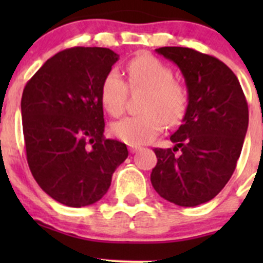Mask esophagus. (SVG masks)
<instances>
[{"label": "esophagus", "mask_w": 263, "mask_h": 263, "mask_svg": "<svg viewBox=\"0 0 263 263\" xmlns=\"http://www.w3.org/2000/svg\"><path fill=\"white\" fill-rule=\"evenodd\" d=\"M140 148H141V147H140V146H137V145H129V146H128V150H129V153H132V154H134V153H136V151H139Z\"/></svg>", "instance_id": "esophagus-1"}]
</instances>
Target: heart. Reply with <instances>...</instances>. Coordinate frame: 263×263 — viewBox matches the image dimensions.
Here are the masks:
<instances>
[{
	"instance_id": "1",
	"label": "heart",
	"mask_w": 263,
	"mask_h": 263,
	"mask_svg": "<svg viewBox=\"0 0 263 263\" xmlns=\"http://www.w3.org/2000/svg\"><path fill=\"white\" fill-rule=\"evenodd\" d=\"M132 90H146L139 116L126 117L112 124V134L129 145L153 141L168 122L174 126L187 112L190 95L181 81L173 79V70L158 58L148 54L135 57L126 67ZM128 87L118 71L110 70L100 86V102L110 116L123 113Z\"/></svg>"
}]
</instances>
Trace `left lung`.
<instances>
[{
  "label": "left lung",
  "instance_id": "1",
  "mask_svg": "<svg viewBox=\"0 0 263 263\" xmlns=\"http://www.w3.org/2000/svg\"><path fill=\"white\" fill-rule=\"evenodd\" d=\"M159 54L181 70L190 95L187 112L171 136L173 148H154L151 184L164 200L193 208L213 200L234 173L248 128V104L232 70L213 55L183 47Z\"/></svg>",
  "mask_w": 263,
  "mask_h": 263
}]
</instances>
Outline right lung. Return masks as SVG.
I'll return each instance as SVG.
<instances>
[{
  "instance_id": "obj_1",
  "label": "right lung",
  "mask_w": 263,
  "mask_h": 263,
  "mask_svg": "<svg viewBox=\"0 0 263 263\" xmlns=\"http://www.w3.org/2000/svg\"><path fill=\"white\" fill-rule=\"evenodd\" d=\"M119 55L109 48L73 47L50 57L21 98L26 159L39 187L57 202L82 208L107 193L128 156L104 137L100 86Z\"/></svg>"
}]
</instances>
